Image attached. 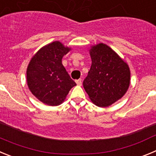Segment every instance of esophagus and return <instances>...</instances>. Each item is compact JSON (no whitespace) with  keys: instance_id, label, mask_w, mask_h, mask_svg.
Returning a JSON list of instances; mask_svg holds the SVG:
<instances>
[{"instance_id":"34e87169","label":"esophagus","mask_w":156,"mask_h":156,"mask_svg":"<svg viewBox=\"0 0 156 156\" xmlns=\"http://www.w3.org/2000/svg\"><path fill=\"white\" fill-rule=\"evenodd\" d=\"M76 84L78 85V86H81V85H82V80H81L80 79L77 80L76 81Z\"/></svg>"}]
</instances>
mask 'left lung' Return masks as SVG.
<instances>
[{
    "label": "left lung",
    "instance_id": "left-lung-1",
    "mask_svg": "<svg viewBox=\"0 0 156 156\" xmlns=\"http://www.w3.org/2000/svg\"><path fill=\"white\" fill-rule=\"evenodd\" d=\"M91 66L83 85L95 105L105 108L124 96L130 83L129 66L108 45L90 47Z\"/></svg>",
    "mask_w": 156,
    "mask_h": 156
}]
</instances>
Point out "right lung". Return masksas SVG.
Returning a JSON list of instances; mask_svg holds the SVG:
<instances>
[{"label": "right lung", "instance_id": "add662e5", "mask_svg": "<svg viewBox=\"0 0 156 156\" xmlns=\"http://www.w3.org/2000/svg\"><path fill=\"white\" fill-rule=\"evenodd\" d=\"M71 48L60 41L42 47L32 57L27 69V85L31 93L44 104L61 105L72 87L76 85L62 63Z\"/></svg>", "mask_w": 156, "mask_h": 156}]
</instances>
